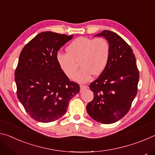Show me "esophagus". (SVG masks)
<instances>
[{
    "mask_svg": "<svg viewBox=\"0 0 155 155\" xmlns=\"http://www.w3.org/2000/svg\"><path fill=\"white\" fill-rule=\"evenodd\" d=\"M87 87L86 85H80V89H81V91H82L83 90H85V89H87Z\"/></svg>",
    "mask_w": 155,
    "mask_h": 155,
    "instance_id": "esophagus-1",
    "label": "esophagus"
}]
</instances>
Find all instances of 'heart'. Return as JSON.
<instances>
[{
    "instance_id": "obj_1",
    "label": "heart",
    "mask_w": 155,
    "mask_h": 155,
    "mask_svg": "<svg viewBox=\"0 0 155 155\" xmlns=\"http://www.w3.org/2000/svg\"><path fill=\"white\" fill-rule=\"evenodd\" d=\"M66 50L68 53L59 52L57 54V62L69 78L74 77L78 68L77 63H80L81 69L74 77L77 82H87L92 74H101L108 64L110 47L108 41L103 38L80 37L73 40Z\"/></svg>"
}]
</instances>
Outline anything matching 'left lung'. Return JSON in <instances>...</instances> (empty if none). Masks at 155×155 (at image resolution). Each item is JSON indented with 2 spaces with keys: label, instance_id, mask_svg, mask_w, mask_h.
<instances>
[{
  "label": "left lung",
  "instance_id": "1",
  "mask_svg": "<svg viewBox=\"0 0 155 155\" xmlns=\"http://www.w3.org/2000/svg\"><path fill=\"white\" fill-rule=\"evenodd\" d=\"M101 36L109 44V59L105 70L89 85L94 97L86 109L96 122L112 124L129 111L137 95L140 74L133 50L121 37L108 30L94 35Z\"/></svg>",
  "mask_w": 155,
  "mask_h": 155
}]
</instances>
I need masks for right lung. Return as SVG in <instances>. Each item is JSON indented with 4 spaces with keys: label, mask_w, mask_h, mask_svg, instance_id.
<instances>
[{
    "label": "right lung",
    "mask_w": 155,
    "mask_h": 155,
    "mask_svg": "<svg viewBox=\"0 0 155 155\" xmlns=\"http://www.w3.org/2000/svg\"><path fill=\"white\" fill-rule=\"evenodd\" d=\"M72 38L45 31L20 52L15 71L17 96L37 121L47 123L60 118L66 113L70 99L79 92V85L70 81L56 60L59 50Z\"/></svg>",
    "instance_id": "right-lung-1"
}]
</instances>
